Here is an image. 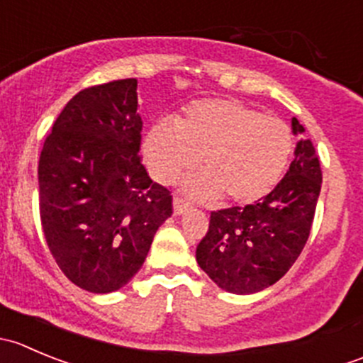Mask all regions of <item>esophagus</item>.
Returning a JSON list of instances; mask_svg holds the SVG:
<instances>
[{"instance_id":"obj_1","label":"esophagus","mask_w":363,"mask_h":363,"mask_svg":"<svg viewBox=\"0 0 363 363\" xmlns=\"http://www.w3.org/2000/svg\"><path fill=\"white\" fill-rule=\"evenodd\" d=\"M188 207H189V203L186 202V200H182V199H179V196H175V199H174V214L175 216L184 214V212L188 211Z\"/></svg>"}]
</instances>
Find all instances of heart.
I'll return each instance as SVG.
<instances>
[{
	"label": "heart",
	"mask_w": 363,
	"mask_h": 363,
	"mask_svg": "<svg viewBox=\"0 0 363 363\" xmlns=\"http://www.w3.org/2000/svg\"><path fill=\"white\" fill-rule=\"evenodd\" d=\"M294 151V133L284 121L269 117L237 100H200L177 121L163 117L144 144L155 179L170 184L200 158L202 174L186 191L211 200L225 195L237 203L269 195L283 177Z\"/></svg>",
	"instance_id": "obj_1"
}]
</instances>
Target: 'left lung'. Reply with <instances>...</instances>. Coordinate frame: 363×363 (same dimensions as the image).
<instances>
[{
    "mask_svg": "<svg viewBox=\"0 0 363 363\" xmlns=\"http://www.w3.org/2000/svg\"><path fill=\"white\" fill-rule=\"evenodd\" d=\"M294 133L303 126L291 121ZM321 189V168L311 140H298L279 184L258 202L211 212L196 246L200 269L223 290L250 295L290 270L309 239Z\"/></svg>",
    "mask_w": 363,
    "mask_h": 363,
    "instance_id": "obj_1",
    "label": "left lung"
}]
</instances>
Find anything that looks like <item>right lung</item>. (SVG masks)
Masks as SVG:
<instances>
[{
    "label": "right lung",
    "instance_id": "right-lung-1",
    "mask_svg": "<svg viewBox=\"0 0 363 363\" xmlns=\"http://www.w3.org/2000/svg\"><path fill=\"white\" fill-rule=\"evenodd\" d=\"M137 79L77 93L38 161L43 235L65 276L91 294L123 288L145 262L172 195L142 164Z\"/></svg>",
    "mask_w": 363,
    "mask_h": 363
}]
</instances>
